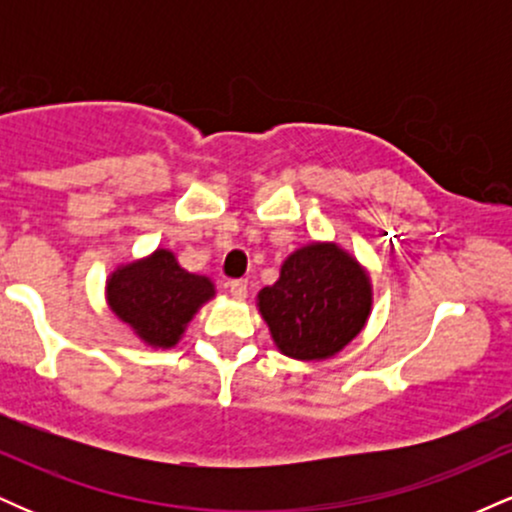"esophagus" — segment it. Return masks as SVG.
<instances>
[{"label":"esophagus","instance_id":"obj_1","mask_svg":"<svg viewBox=\"0 0 512 512\" xmlns=\"http://www.w3.org/2000/svg\"><path fill=\"white\" fill-rule=\"evenodd\" d=\"M228 291H231V296L236 298V301H243V298L248 296V281H245V279H233L231 284H228Z\"/></svg>","mask_w":512,"mask_h":512}]
</instances>
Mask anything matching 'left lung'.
I'll return each mask as SVG.
<instances>
[{"label":"left lung","instance_id":"1","mask_svg":"<svg viewBox=\"0 0 512 512\" xmlns=\"http://www.w3.org/2000/svg\"><path fill=\"white\" fill-rule=\"evenodd\" d=\"M276 349L296 361L337 356L373 310L368 269L330 240H313L281 262L279 279L257 293Z\"/></svg>","mask_w":512,"mask_h":512}]
</instances>
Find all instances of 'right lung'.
<instances>
[{
	"label": "right lung",
	"instance_id": "right-lung-1",
	"mask_svg": "<svg viewBox=\"0 0 512 512\" xmlns=\"http://www.w3.org/2000/svg\"><path fill=\"white\" fill-rule=\"evenodd\" d=\"M214 296V281L182 269L175 252L166 248L117 264L105 279L108 308L151 349H173Z\"/></svg>",
	"mask_w": 512,
	"mask_h": 512
}]
</instances>
